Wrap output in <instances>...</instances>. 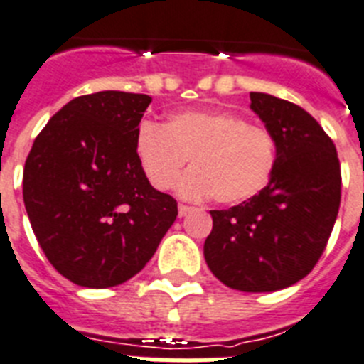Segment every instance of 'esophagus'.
Masks as SVG:
<instances>
[{"mask_svg":"<svg viewBox=\"0 0 364 364\" xmlns=\"http://www.w3.org/2000/svg\"><path fill=\"white\" fill-rule=\"evenodd\" d=\"M178 213H179V218H183V216H186L188 213H192V207H188V205H179Z\"/></svg>","mask_w":364,"mask_h":364,"instance_id":"1","label":"esophagus"}]
</instances>
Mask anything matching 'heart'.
<instances>
[{
	"label": "heart",
	"instance_id": "heart-1",
	"mask_svg": "<svg viewBox=\"0 0 364 364\" xmlns=\"http://www.w3.org/2000/svg\"><path fill=\"white\" fill-rule=\"evenodd\" d=\"M135 154L144 176L159 191L178 181L191 159L192 172L179 181L186 200L213 198L238 205L257 198L271 183L278 156L277 137L232 112L173 113L163 126L143 122Z\"/></svg>",
	"mask_w": 364,
	"mask_h": 364
}]
</instances>
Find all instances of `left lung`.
<instances>
[{
    "label": "left lung",
    "instance_id": "8db88e82",
    "mask_svg": "<svg viewBox=\"0 0 364 364\" xmlns=\"http://www.w3.org/2000/svg\"><path fill=\"white\" fill-rule=\"evenodd\" d=\"M251 109L277 137L274 173L257 198L210 210L203 255L225 286L269 293L302 280L326 249L341 205V164L333 141L300 106L251 93Z\"/></svg>",
    "mask_w": 364,
    "mask_h": 364
}]
</instances>
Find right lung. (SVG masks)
<instances>
[{"label": "right lung", "mask_w": 364, "mask_h": 364, "mask_svg": "<svg viewBox=\"0 0 364 364\" xmlns=\"http://www.w3.org/2000/svg\"><path fill=\"white\" fill-rule=\"evenodd\" d=\"M151 97L82 95L50 117L25 161L23 203L47 260L82 287H113L148 264L178 216L150 185L135 134Z\"/></svg>", "instance_id": "add662e5"}]
</instances>
